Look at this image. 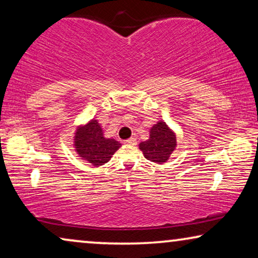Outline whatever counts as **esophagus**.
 <instances>
[{
    "label": "esophagus",
    "instance_id": "1",
    "mask_svg": "<svg viewBox=\"0 0 258 258\" xmlns=\"http://www.w3.org/2000/svg\"><path fill=\"white\" fill-rule=\"evenodd\" d=\"M125 144L126 145H132V146H134V145L137 144V139H136V138H130V139L125 140Z\"/></svg>",
    "mask_w": 258,
    "mask_h": 258
}]
</instances>
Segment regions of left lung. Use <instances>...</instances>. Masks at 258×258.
I'll return each instance as SVG.
<instances>
[{"instance_id":"1","label":"left lung","mask_w":258,"mask_h":258,"mask_svg":"<svg viewBox=\"0 0 258 258\" xmlns=\"http://www.w3.org/2000/svg\"><path fill=\"white\" fill-rule=\"evenodd\" d=\"M176 148L175 132L165 121H158L150 130V138L139 144L144 157L154 164L162 165Z\"/></svg>"}]
</instances>
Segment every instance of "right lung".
I'll return each instance as SVG.
<instances>
[{"mask_svg":"<svg viewBox=\"0 0 258 258\" xmlns=\"http://www.w3.org/2000/svg\"><path fill=\"white\" fill-rule=\"evenodd\" d=\"M76 153L82 160L94 167H99L110 161L121 144L115 139L104 137V131L97 119H91L76 128L74 137Z\"/></svg>","mask_w":258,"mask_h":258,"instance_id":"add662e5","label":"right lung"}]
</instances>
